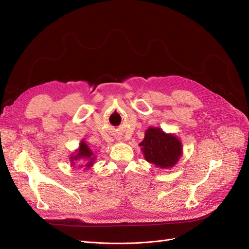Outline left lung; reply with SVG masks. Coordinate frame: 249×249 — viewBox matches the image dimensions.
<instances>
[{
  "mask_svg": "<svg viewBox=\"0 0 249 249\" xmlns=\"http://www.w3.org/2000/svg\"><path fill=\"white\" fill-rule=\"evenodd\" d=\"M144 158L160 168H171L181 156V143L175 136L166 134L160 128L149 127L140 143Z\"/></svg>",
  "mask_w": 249,
  "mask_h": 249,
  "instance_id": "left-lung-1",
  "label": "left lung"
}]
</instances>
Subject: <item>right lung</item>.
<instances>
[{"mask_svg": "<svg viewBox=\"0 0 249 249\" xmlns=\"http://www.w3.org/2000/svg\"><path fill=\"white\" fill-rule=\"evenodd\" d=\"M92 151L90 150V148L88 146V144H85V142H81L80 144V148L77 152V154H75L74 157L71 158L72 162H74L75 160H87V165L85 167H90L93 162V160H95V157H92Z\"/></svg>", "mask_w": 249, "mask_h": 249, "instance_id": "1", "label": "right lung"}]
</instances>
